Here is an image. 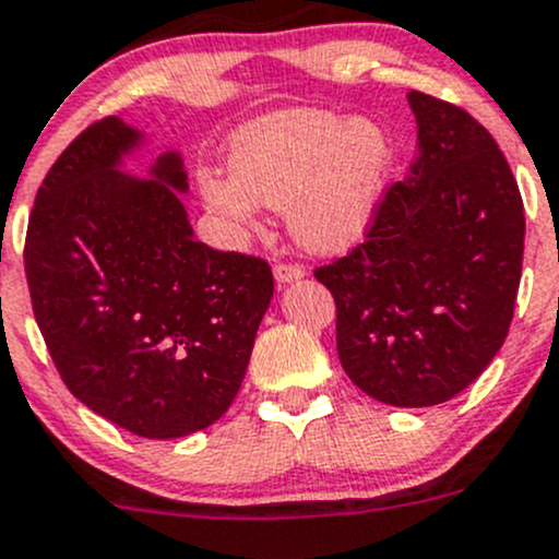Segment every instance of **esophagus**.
<instances>
[{
  "label": "esophagus",
  "instance_id": "obj_1",
  "mask_svg": "<svg viewBox=\"0 0 559 559\" xmlns=\"http://www.w3.org/2000/svg\"><path fill=\"white\" fill-rule=\"evenodd\" d=\"M274 277H277L280 285H290V282H298L304 277V269L296 266V263H277L274 266Z\"/></svg>",
  "mask_w": 559,
  "mask_h": 559
}]
</instances>
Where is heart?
<instances>
[{"instance_id": "obj_1", "label": "heart", "mask_w": 559, "mask_h": 559, "mask_svg": "<svg viewBox=\"0 0 559 559\" xmlns=\"http://www.w3.org/2000/svg\"><path fill=\"white\" fill-rule=\"evenodd\" d=\"M395 145L373 120L293 107L239 126L228 171L204 175L201 201L234 234L252 231L261 206L287 210L293 239L344 252L366 237L390 188Z\"/></svg>"}]
</instances>
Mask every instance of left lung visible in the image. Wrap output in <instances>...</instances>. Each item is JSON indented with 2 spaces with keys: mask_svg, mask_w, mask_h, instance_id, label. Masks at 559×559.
Masks as SVG:
<instances>
[{
  "mask_svg": "<svg viewBox=\"0 0 559 559\" xmlns=\"http://www.w3.org/2000/svg\"><path fill=\"white\" fill-rule=\"evenodd\" d=\"M419 155L388 188L364 245L314 269L336 301L347 377L390 406H436L503 347L525 252L509 160L465 109L412 91Z\"/></svg>",
  "mask_w": 559,
  "mask_h": 559,
  "instance_id": "left-lung-1",
  "label": "left lung"
}]
</instances>
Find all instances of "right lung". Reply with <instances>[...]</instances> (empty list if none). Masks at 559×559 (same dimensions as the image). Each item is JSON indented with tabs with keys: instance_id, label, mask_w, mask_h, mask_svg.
I'll use <instances>...</instances> for the list:
<instances>
[{
	"instance_id": "right-lung-1",
	"label": "right lung",
	"mask_w": 559,
	"mask_h": 559,
	"mask_svg": "<svg viewBox=\"0 0 559 559\" xmlns=\"http://www.w3.org/2000/svg\"><path fill=\"white\" fill-rule=\"evenodd\" d=\"M142 140L105 118L59 155L23 263L69 393L142 439H180L237 399L274 277L261 258L193 239L180 153H160L153 180L120 171Z\"/></svg>"
}]
</instances>
